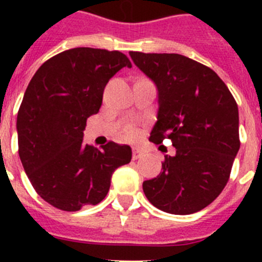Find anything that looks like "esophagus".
Here are the masks:
<instances>
[{
  "instance_id": "esophagus-1",
  "label": "esophagus",
  "mask_w": 262,
  "mask_h": 262,
  "mask_svg": "<svg viewBox=\"0 0 262 262\" xmlns=\"http://www.w3.org/2000/svg\"><path fill=\"white\" fill-rule=\"evenodd\" d=\"M144 156V152L140 149V148L138 147H134L133 148V159L134 160H138V159H142V157Z\"/></svg>"
}]
</instances>
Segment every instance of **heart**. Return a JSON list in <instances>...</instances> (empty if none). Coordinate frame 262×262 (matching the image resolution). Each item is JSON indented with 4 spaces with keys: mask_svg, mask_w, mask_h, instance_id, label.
I'll return each mask as SVG.
<instances>
[{
    "mask_svg": "<svg viewBox=\"0 0 262 262\" xmlns=\"http://www.w3.org/2000/svg\"><path fill=\"white\" fill-rule=\"evenodd\" d=\"M138 138V133H136L135 129H131L128 133V139H131V140H134V139Z\"/></svg>",
    "mask_w": 262,
    "mask_h": 262,
    "instance_id": "obj_1",
    "label": "heart"
}]
</instances>
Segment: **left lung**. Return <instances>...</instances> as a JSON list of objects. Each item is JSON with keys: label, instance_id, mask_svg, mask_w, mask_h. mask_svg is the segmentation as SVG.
Here are the masks:
<instances>
[{"label": "left lung", "instance_id": "obj_1", "mask_svg": "<svg viewBox=\"0 0 262 262\" xmlns=\"http://www.w3.org/2000/svg\"><path fill=\"white\" fill-rule=\"evenodd\" d=\"M159 89V114L151 142L169 139L176 156L143 182L161 211L187 215L214 202L230 180L240 148L239 110L222 78L209 67L178 53L129 52Z\"/></svg>", "mask_w": 262, "mask_h": 262}]
</instances>
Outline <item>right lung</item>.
<instances>
[{
	"instance_id": "1",
	"label": "right lung",
	"mask_w": 262,
	"mask_h": 262,
	"mask_svg": "<svg viewBox=\"0 0 262 262\" xmlns=\"http://www.w3.org/2000/svg\"><path fill=\"white\" fill-rule=\"evenodd\" d=\"M133 64L119 51L78 47L43 62L18 110V154L36 193L62 211L97 205L111 174L128 164V145L84 144L86 119L102 105L106 84Z\"/></svg>"
}]
</instances>
